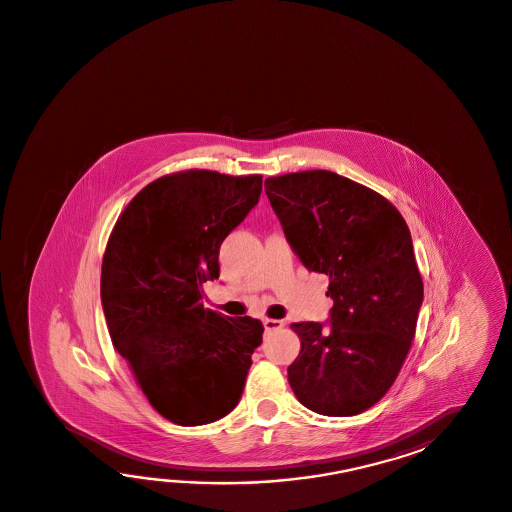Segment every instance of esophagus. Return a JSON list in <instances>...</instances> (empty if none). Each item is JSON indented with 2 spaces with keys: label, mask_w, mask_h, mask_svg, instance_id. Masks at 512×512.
I'll use <instances>...</instances> for the list:
<instances>
[{
  "label": "esophagus",
  "mask_w": 512,
  "mask_h": 512,
  "mask_svg": "<svg viewBox=\"0 0 512 512\" xmlns=\"http://www.w3.org/2000/svg\"><path fill=\"white\" fill-rule=\"evenodd\" d=\"M282 326H284V323L279 321V319H266V321H264V330H266V332L281 330Z\"/></svg>",
  "instance_id": "esophagus-1"
}]
</instances>
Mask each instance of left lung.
Returning a JSON list of instances; mask_svg holds the SVG:
<instances>
[{"mask_svg": "<svg viewBox=\"0 0 512 512\" xmlns=\"http://www.w3.org/2000/svg\"><path fill=\"white\" fill-rule=\"evenodd\" d=\"M286 240L328 275L330 323H293V394L323 416L365 412L394 385L416 334L423 281L407 222L385 197L332 171L266 178Z\"/></svg>", "mask_w": 512, "mask_h": 512, "instance_id": "left-lung-1", "label": "left lung"}]
</instances>
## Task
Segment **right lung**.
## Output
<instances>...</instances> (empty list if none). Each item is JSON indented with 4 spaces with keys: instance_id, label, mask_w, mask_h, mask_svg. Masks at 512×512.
<instances>
[{
    "instance_id": "1",
    "label": "right lung",
    "mask_w": 512,
    "mask_h": 512,
    "mask_svg": "<svg viewBox=\"0 0 512 512\" xmlns=\"http://www.w3.org/2000/svg\"><path fill=\"white\" fill-rule=\"evenodd\" d=\"M261 175L189 169L147 184L116 220L100 295L111 341L151 407L182 427L237 407L262 326L204 308L222 240L259 202Z\"/></svg>"
}]
</instances>
